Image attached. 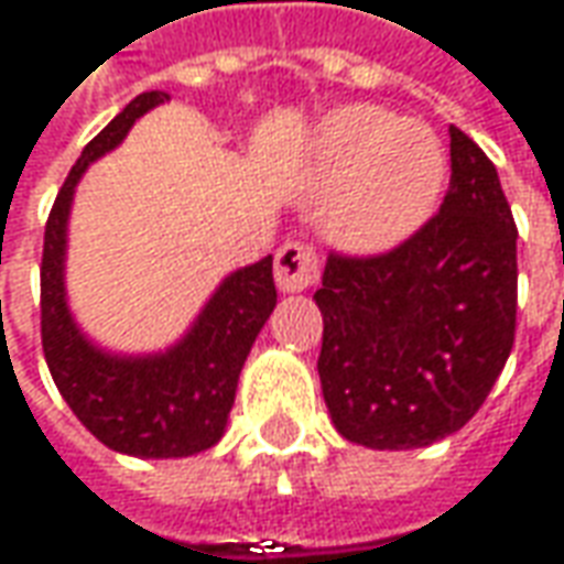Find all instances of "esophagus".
I'll return each mask as SVG.
<instances>
[{"instance_id": "obj_1", "label": "esophagus", "mask_w": 564, "mask_h": 564, "mask_svg": "<svg viewBox=\"0 0 564 564\" xmlns=\"http://www.w3.org/2000/svg\"><path fill=\"white\" fill-rule=\"evenodd\" d=\"M319 279V254L313 245L285 242L275 251V285L279 291H306Z\"/></svg>"}]
</instances>
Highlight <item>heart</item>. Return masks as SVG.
I'll return each mask as SVG.
<instances>
[{
	"label": "heart",
	"instance_id": "b5f03b06",
	"mask_svg": "<svg viewBox=\"0 0 564 564\" xmlns=\"http://www.w3.org/2000/svg\"><path fill=\"white\" fill-rule=\"evenodd\" d=\"M445 150L417 119L371 104L325 116L313 141V186L328 193L322 224L349 251H383L421 230L445 186Z\"/></svg>",
	"mask_w": 564,
	"mask_h": 564
}]
</instances>
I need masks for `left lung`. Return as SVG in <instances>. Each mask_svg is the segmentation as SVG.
<instances>
[{
  "mask_svg": "<svg viewBox=\"0 0 564 564\" xmlns=\"http://www.w3.org/2000/svg\"><path fill=\"white\" fill-rule=\"evenodd\" d=\"M436 217L378 258L332 254L319 380L334 430L378 452L426 448L482 408L516 337V224L491 159L460 128Z\"/></svg>",
  "mask_w": 564,
  "mask_h": 564,
  "instance_id": "left-lung-1",
  "label": "left lung"
}]
</instances>
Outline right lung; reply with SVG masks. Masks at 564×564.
Instances as JSON below:
<instances>
[{
  "instance_id": "1",
  "label": "right lung",
  "mask_w": 564,
  "mask_h": 564,
  "mask_svg": "<svg viewBox=\"0 0 564 564\" xmlns=\"http://www.w3.org/2000/svg\"><path fill=\"white\" fill-rule=\"evenodd\" d=\"M165 91H143L82 150L54 199L42 248V349L82 426L131 457H189L220 442L239 375L275 306L273 258L232 270L181 340L159 352H112L82 332L67 301V230L85 169L126 141Z\"/></svg>"
}]
</instances>
